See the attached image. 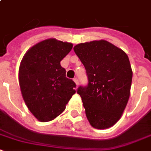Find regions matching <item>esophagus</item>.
I'll return each instance as SVG.
<instances>
[{
	"mask_svg": "<svg viewBox=\"0 0 151 151\" xmlns=\"http://www.w3.org/2000/svg\"><path fill=\"white\" fill-rule=\"evenodd\" d=\"M73 80H74V82H75V83H76V86H78V78H73Z\"/></svg>",
	"mask_w": 151,
	"mask_h": 151,
	"instance_id": "obj_1",
	"label": "esophagus"
}]
</instances>
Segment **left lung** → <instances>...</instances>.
<instances>
[{
  "label": "left lung",
  "mask_w": 151,
  "mask_h": 151,
  "mask_svg": "<svg viewBox=\"0 0 151 151\" xmlns=\"http://www.w3.org/2000/svg\"><path fill=\"white\" fill-rule=\"evenodd\" d=\"M74 52L85 66L88 84L79 86L86 115L96 129L111 127L127 104L132 72L127 55L105 40L80 43Z\"/></svg>",
  "instance_id": "obj_1"
}]
</instances>
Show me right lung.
Segmentation results:
<instances>
[{"instance_id": "obj_1", "label": "right lung", "mask_w": 151, "mask_h": 151, "mask_svg": "<svg viewBox=\"0 0 151 151\" xmlns=\"http://www.w3.org/2000/svg\"><path fill=\"white\" fill-rule=\"evenodd\" d=\"M73 44L49 38L26 52L19 67V85L30 112L41 122L54 119L64 111L76 83L65 76L60 62Z\"/></svg>"}]
</instances>
